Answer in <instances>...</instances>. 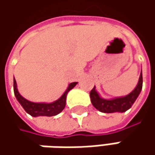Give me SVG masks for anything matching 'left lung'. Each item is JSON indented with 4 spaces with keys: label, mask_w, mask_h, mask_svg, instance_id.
<instances>
[{
    "label": "left lung",
    "mask_w": 155,
    "mask_h": 155,
    "mask_svg": "<svg viewBox=\"0 0 155 155\" xmlns=\"http://www.w3.org/2000/svg\"><path fill=\"white\" fill-rule=\"evenodd\" d=\"M142 89V74L140 73V78L137 86L134 91L128 96L124 97L106 100L101 98L95 90V87L90 92V97L92 105L99 111L104 113H114V112H125L126 110L130 109L134 101L138 97L140 91Z\"/></svg>",
    "instance_id": "8db88e82"
}]
</instances>
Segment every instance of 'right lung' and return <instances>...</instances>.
Wrapping results in <instances>:
<instances>
[{
	"instance_id": "right-lung-1",
	"label": "right lung",
	"mask_w": 155,
	"mask_h": 155,
	"mask_svg": "<svg viewBox=\"0 0 155 155\" xmlns=\"http://www.w3.org/2000/svg\"><path fill=\"white\" fill-rule=\"evenodd\" d=\"M77 84H78L77 82L70 84L67 90L63 94L62 97L58 100H57L56 102L51 103V104H36V103H32L30 101H27V99L22 97L17 90L15 78H14V91H15V95L17 100L23 107V109L26 110V112H27L29 115H31L32 116H53L59 114L64 109L65 102H66V95L71 89L74 88Z\"/></svg>"
}]
</instances>
